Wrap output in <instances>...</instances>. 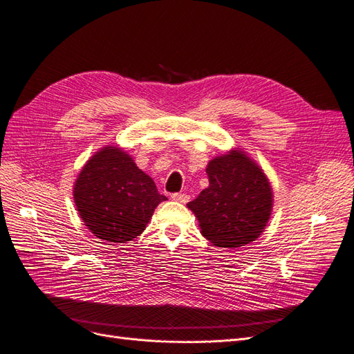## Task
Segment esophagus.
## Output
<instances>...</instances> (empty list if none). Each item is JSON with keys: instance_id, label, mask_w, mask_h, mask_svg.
I'll list each match as a JSON object with an SVG mask.
<instances>
[{"instance_id": "34e87169", "label": "esophagus", "mask_w": 354, "mask_h": 354, "mask_svg": "<svg viewBox=\"0 0 354 354\" xmlns=\"http://www.w3.org/2000/svg\"><path fill=\"white\" fill-rule=\"evenodd\" d=\"M172 200L178 201V203H187L188 201V196L184 192H174L172 194Z\"/></svg>"}]
</instances>
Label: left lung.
Masks as SVG:
<instances>
[{
  "label": "left lung",
  "instance_id": "1",
  "mask_svg": "<svg viewBox=\"0 0 354 354\" xmlns=\"http://www.w3.org/2000/svg\"><path fill=\"white\" fill-rule=\"evenodd\" d=\"M206 172L209 187L187 204L203 236L225 248L254 241L263 232L273 204L263 170L244 151L231 150L210 160Z\"/></svg>",
  "mask_w": 354,
  "mask_h": 354
}]
</instances>
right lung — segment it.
Wrapping results in <instances>:
<instances>
[{"label": "right lung", "instance_id": "add662e5", "mask_svg": "<svg viewBox=\"0 0 354 354\" xmlns=\"http://www.w3.org/2000/svg\"><path fill=\"white\" fill-rule=\"evenodd\" d=\"M73 198L88 230L109 243H128L145 230L167 200L154 180L118 147H104L77 175Z\"/></svg>", "mask_w": 354, "mask_h": 354}]
</instances>
